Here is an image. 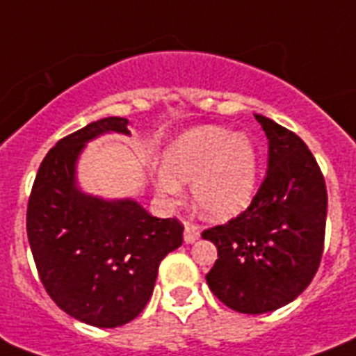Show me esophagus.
<instances>
[{
	"label": "esophagus",
	"mask_w": 356,
	"mask_h": 356,
	"mask_svg": "<svg viewBox=\"0 0 356 356\" xmlns=\"http://www.w3.org/2000/svg\"><path fill=\"white\" fill-rule=\"evenodd\" d=\"M199 238V230L197 227H193V225H184V243H195Z\"/></svg>",
	"instance_id": "34e87169"
}]
</instances>
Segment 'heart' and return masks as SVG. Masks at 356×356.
I'll use <instances>...</instances> for the list:
<instances>
[{
    "instance_id": "1",
    "label": "heart",
    "mask_w": 356,
    "mask_h": 356,
    "mask_svg": "<svg viewBox=\"0 0 356 356\" xmlns=\"http://www.w3.org/2000/svg\"><path fill=\"white\" fill-rule=\"evenodd\" d=\"M259 153L247 133L199 126L181 133L164 149L163 168L153 173L155 190L168 203L181 197V184H192L199 216L223 223L243 213L256 195Z\"/></svg>"
}]
</instances>
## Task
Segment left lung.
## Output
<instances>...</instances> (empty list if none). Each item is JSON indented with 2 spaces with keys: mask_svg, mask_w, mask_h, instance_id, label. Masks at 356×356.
I'll return each mask as SVG.
<instances>
[{
  "mask_svg": "<svg viewBox=\"0 0 356 356\" xmlns=\"http://www.w3.org/2000/svg\"><path fill=\"white\" fill-rule=\"evenodd\" d=\"M268 140V170L250 207L204 230L218 247L208 287L243 314L276 311L296 300L318 270L327 218L325 181L302 138L254 115Z\"/></svg>",
  "mask_w": 356,
  "mask_h": 356,
  "instance_id": "obj_1",
  "label": "left lung"
}]
</instances>
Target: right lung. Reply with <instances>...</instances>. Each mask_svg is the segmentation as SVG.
I'll list each match as a JSON object with an SVG mask.
<instances>
[{
  "label": "right lung",
  "mask_w": 356,
  "mask_h": 356,
  "mask_svg": "<svg viewBox=\"0 0 356 356\" xmlns=\"http://www.w3.org/2000/svg\"><path fill=\"white\" fill-rule=\"evenodd\" d=\"M120 133L128 118L108 117L58 140L40 164L27 208V236L49 296L93 327H118L140 314L159 265L183 245L177 219L153 218L135 199H104L78 184L88 143Z\"/></svg>",
  "instance_id": "obj_1"
}]
</instances>
